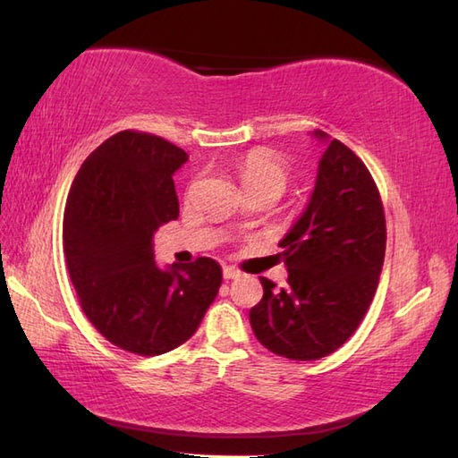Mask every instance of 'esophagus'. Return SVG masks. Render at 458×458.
<instances>
[{
	"label": "esophagus",
	"instance_id": "34e87169",
	"mask_svg": "<svg viewBox=\"0 0 458 458\" xmlns=\"http://www.w3.org/2000/svg\"><path fill=\"white\" fill-rule=\"evenodd\" d=\"M222 276H224V279H236L240 276V271L232 266H224Z\"/></svg>",
	"mask_w": 458,
	"mask_h": 458
}]
</instances>
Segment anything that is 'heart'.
Returning a JSON list of instances; mask_svg holds the SVG:
<instances>
[{
	"label": "heart",
	"instance_id": "obj_1",
	"mask_svg": "<svg viewBox=\"0 0 458 458\" xmlns=\"http://www.w3.org/2000/svg\"><path fill=\"white\" fill-rule=\"evenodd\" d=\"M236 173L242 189H244L248 197H254V194L259 192H271L279 199V194L285 191L289 181L285 163L277 155L264 149H256L244 155L236 163Z\"/></svg>",
	"mask_w": 458,
	"mask_h": 458
}]
</instances>
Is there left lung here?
<instances>
[{
    "mask_svg": "<svg viewBox=\"0 0 458 458\" xmlns=\"http://www.w3.org/2000/svg\"><path fill=\"white\" fill-rule=\"evenodd\" d=\"M327 145L303 214L279 242L287 285L264 287L250 325L274 354L318 360L352 336L372 303L386 254V218L372 174L344 143Z\"/></svg>",
    "mask_w": 458,
    "mask_h": 458,
    "instance_id": "1",
    "label": "left lung"
}]
</instances>
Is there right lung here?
Returning <instances> with one entry per match:
<instances>
[{"label":"right lung","instance_id":"obj_1","mask_svg":"<svg viewBox=\"0 0 458 458\" xmlns=\"http://www.w3.org/2000/svg\"><path fill=\"white\" fill-rule=\"evenodd\" d=\"M187 161L157 135L120 131L86 157L66 199L63 248L82 310L140 356L187 343L222 284L212 258L155 264L153 234L179 216L173 174Z\"/></svg>","mask_w":458,"mask_h":458}]
</instances>
